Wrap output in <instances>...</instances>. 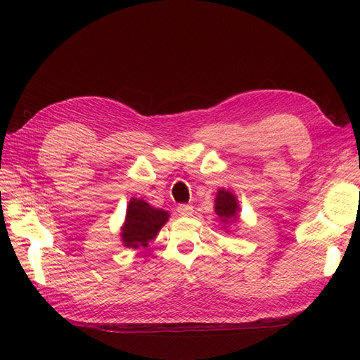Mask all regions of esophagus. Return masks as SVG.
I'll list each match as a JSON object with an SVG mask.
<instances>
[{
    "label": "esophagus",
    "instance_id": "obj_1",
    "mask_svg": "<svg viewBox=\"0 0 360 360\" xmlns=\"http://www.w3.org/2000/svg\"><path fill=\"white\" fill-rule=\"evenodd\" d=\"M178 213L182 217H190L193 213V207L190 204H179L178 205Z\"/></svg>",
    "mask_w": 360,
    "mask_h": 360
}]
</instances>
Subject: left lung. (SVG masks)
<instances>
[{"instance_id": "left-lung-1", "label": "left lung", "mask_w": 360, "mask_h": 360, "mask_svg": "<svg viewBox=\"0 0 360 360\" xmlns=\"http://www.w3.org/2000/svg\"><path fill=\"white\" fill-rule=\"evenodd\" d=\"M215 212L217 215L226 221L231 218H236V212H238V204H236L235 196L231 192H224L219 190L215 200Z\"/></svg>"}]
</instances>
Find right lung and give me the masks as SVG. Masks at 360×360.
<instances>
[{"label":"right lung","mask_w":360,"mask_h":360,"mask_svg":"<svg viewBox=\"0 0 360 360\" xmlns=\"http://www.w3.org/2000/svg\"><path fill=\"white\" fill-rule=\"evenodd\" d=\"M168 219L165 210L151 207L143 200L133 198L128 204L125 226L122 227V240L127 248H145Z\"/></svg>","instance_id":"add662e5"}]
</instances>
